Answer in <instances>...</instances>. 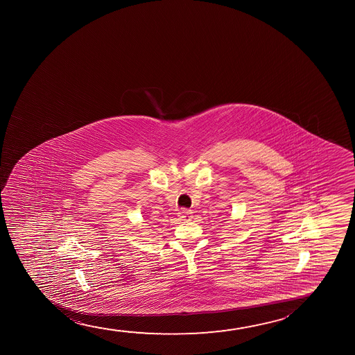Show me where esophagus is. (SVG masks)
Returning a JSON list of instances; mask_svg holds the SVG:
<instances>
[{"instance_id":"obj_1","label":"esophagus","mask_w":355,"mask_h":355,"mask_svg":"<svg viewBox=\"0 0 355 355\" xmlns=\"http://www.w3.org/2000/svg\"><path fill=\"white\" fill-rule=\"evenodd\" d=\"M193 217V212L190 211V209H182L180 212H178V218L180 220H190Z\"/></svg>"}]
</instances>
